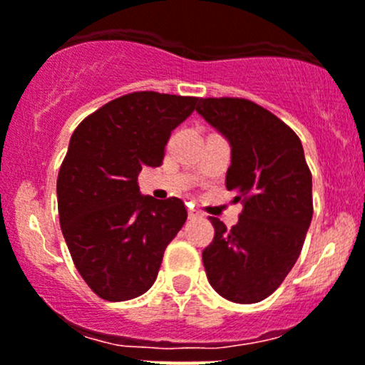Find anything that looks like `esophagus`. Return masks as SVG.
Instances as JSON below:
<instances>
[{
	"instance_id": "obj_1",
	"label": "esophagus",
	"mask_w": 365,
	"mask_h": 365,
	"mask_svg": "<svg viewBox=\"0 0 365 365\" xmlns=\"http://www.w3.org/2000/svg\"><path fill=\"white\" fill-rule=\"evenodd\" d=\"M197 217H203V214H201L200 210H196L194 207L189 208V219H197Z\"/></svg>"
}]
</instances>
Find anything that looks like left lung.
Segmentation results:
<instances>
[{
    "instance_id": "left-lung-1",
    "label": "left lung",
    "mask_w": 365,
    "mask_h": 365,
    "mask_svg": "<svg viewBox=\"0 0 365 365\" xmlns=\"http://www.w3.org/2000/svg\"><path fill=\"white\" fill-rule=\"evenodd\" d=\"M196 112L228 140L226 189L244 205L232 230L210 217L215 235L203 250L207 278L230 302L258 303L294 267L312 221L305 151L284 121L253 101L201 98Z\"/></svg>"
}]
</instances>
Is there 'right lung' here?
I'll list each match as a JSON object with an SVG mask.
<instances>
[{
    "label": "right lung",
    "instance_id": "add662e5",
    "mask_svg": "<svg viewBox=\"0 0 365 365\" xmlns=\"http://www.w3.org/2000/svg\"><path fill=\"white\" fill-rule=\"evenodd\" d=\"M196 103L151 91L126 94L71 135L56 180L60 226L78 272L107 302L133 299L155 284L185 222L182 200L143 196L137 176L162 164L171 132Z\"/></svg>",
    "mask_w": 365,
    "mask_h": 365
}]
</instances>
